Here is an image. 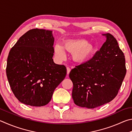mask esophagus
Wrapping results in <instances>:
<instances>
[{"label":"esophagus","instance_id":"esophagus-1","mask_svg":"<svg viewBox=\"0 0 132 132\" xmlns=\"http://www.w3.org/2000/svg\"><path fill=\"white\" fill-rule=\"evenodd\" d=\"M70 71H71V69L69 67H67V75H69V73H70Z\"/></svg>","mask_w":132,"mask_h":132}]
</instances>
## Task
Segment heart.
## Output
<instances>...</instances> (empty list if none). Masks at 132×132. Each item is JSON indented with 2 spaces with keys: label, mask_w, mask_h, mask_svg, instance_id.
<instances>
[{
  "label": "heart",
  "mask_w": 132,
  "mask_h": 132,
  "mask_svg": "<svg viewBox=\"0 0 132 132\" xmlns=\"http://www.w3.org/2000/svg\"><path fill=\"white\" fill-rule=\"evenodd\" d=\"M65 50L72 53V59L75 62L84 63L92 57L94 48L84 39H68L64 41L62 45L56 43L54 46L55 56L60 60H63L65 57Z\"/></svg>",
  "instance_id": "1"
}]
</instances>
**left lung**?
<instances>
[{
  "label": "left lung",
  "instance_id": "1",
  "mask_svg": "<svg viewBox=\"0 0 132 132\" xmlns=\"http://www.w3.org/2000/svg\"><path fill=\"white\" fill-rule=\"evenodd\" d=\"M92 59L77 66L69 74L73 83L72 96L76 105L94 108L110 102L117 95L125 77V59L111 34Z\"/></svg>",
  "mask_w": 132,
  "mask_h": 132
}]
</instances>
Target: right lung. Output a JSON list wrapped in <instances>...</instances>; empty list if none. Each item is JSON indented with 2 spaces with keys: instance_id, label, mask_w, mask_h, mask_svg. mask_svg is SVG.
Listing matches in <instances>:
<instances>
[{
  "instance_id": "1",
  "label": "right lung",
  "mask_w": 132,
  "mask_h": 132,
  "mask_svg": "<svg viewBox=\"0 0 132 132\" xmlns=\"http://www.w3.org/2000/svg\"><path fill=\"white\" fill-rule=\"evenodd\" d=\"M52 32L29 30L9 52L7 77L15 97L24 104L34 107L47 104L66 76L65 67L53 61Z\"/></svg>"
}]
</instances>
